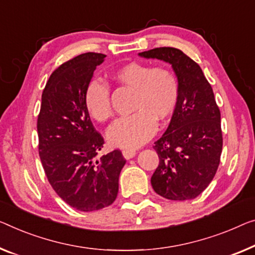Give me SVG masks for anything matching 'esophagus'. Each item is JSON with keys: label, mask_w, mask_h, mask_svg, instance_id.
<instances>
[{"label": "esophagus", "mask_w": 255, "mask_h": 255, "mask_svg": "<svg viewBox=\"0 0 255 255\" xmlns=\"http://www.w3.org/2000/svg\"><path fill=\"white\" fill-rule=\"evenodd\" d=\"M135 154H136L135 150H124L123 151V155H124V158L126 159V160H129V159L134 158Z\"/></svg>", "instance_id": "1"}]
</instances>
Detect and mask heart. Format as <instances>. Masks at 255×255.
Masks as SVG:
<instances>
[{
    "instance_id": "1",
    "label": "heart",
    "mask_w": 255,
    "mask_h": 255,
    "mask_svg": "<svg viewBox=\"0 0 255 255\" xmlns=\"http://www.w3.org/2000/svg\"><path fill=\"white\" fill-rule=\"evenodd\" d=\"M120 85L134 90L130 116L118 119L108 130L111 145L136 149L155 130V121L162 123L172 116L178 101L176 75L166 67H153L143 63H129L113 74ZM87 111L97 123H106L113 115L110 89L100 80H93L86 89Z\"/></svg>"
}]
</instances>
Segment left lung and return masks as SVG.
I'll use <instances>...</instances> for the list:
<instances>
[{
  "label": "left lung",
  "instance_id": "8db88e82",
  "mask_svg": "<svg viewBox=\"0 0 255 255\" xmlns=\"http://www.w3.org/2000/svg\"><path fill=\"white\" fill-rule=\"evenodd\" d=\"M138 56L170 64L180 89L168 127L154 142L159 165L152 188L166 199H193L215 176L222 152L221 115L213 89L198 64L180 49L155 48Z\"/></svg>",
  "mask_w": 255,
  "mask_h": 255
}]
</instances>
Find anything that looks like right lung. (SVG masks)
I'll list each match as a JSON object with an SVG mask.
<instances>
[{"label":"right lung","instance_id":"obj_1","mask_svg":"<svg viewBox=\"0 0 255 255\" xmlns=\"http://www.w3.org/2000/svg\"><path fill=\"white\" fill-rule=\"evenodd\" d=\"M103 54L79 55L50 75L37 118L39 153L57 195L71 207L93 212L116 200L126 160L119 150L97 158L104 139L91 123L85 94Z\"/></svg>","mask_w":255,"mask_h":255}]
</instances>
